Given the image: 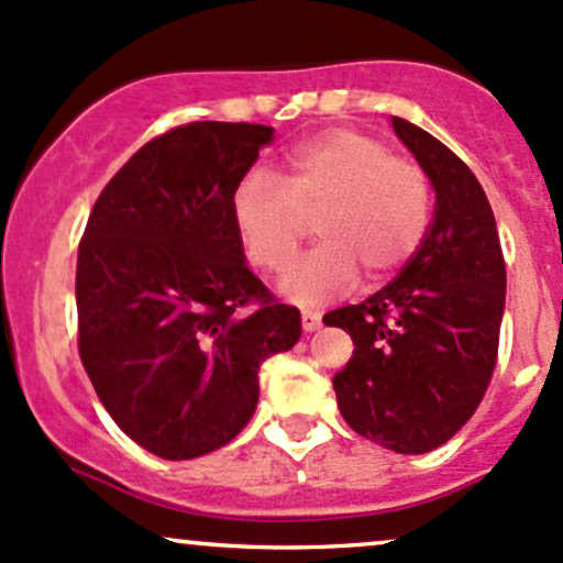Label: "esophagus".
Listing matches in <instances>:
<instances>
[{
    "label": "esophagus",
    "mask_w": 563,
    "mask_h": 563,
    "mask_svg": "<svg viewBox=\"0 0 563 563\" xmlns=\"http://www.w3.org/2000/svg\"><path fill=\"white\" fill-rule=\"evenodd\" d=\"M302 329L305 332H316V329H321V313H318V310H302Z\"/></svg>",
    "instance_id": "34e87169"
}]
</instances>
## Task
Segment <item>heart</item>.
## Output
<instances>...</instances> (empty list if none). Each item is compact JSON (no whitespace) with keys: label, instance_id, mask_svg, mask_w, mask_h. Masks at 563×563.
Wrapping results in <instances>:
<instances>
[{"label":"heart","instance_id":"b5f03b06","mask_svg":"<svg viewBox=\"0 0 563 563\" xmlns=\"http://www.w3.org/2000/svg\"><path fill=\"white\" fill-rule=\"evenodd\" d=\"M236 234L250 264L283 272L316 218L321 245L280 280L302 305L334 297L360 277L389 280L422 247L433 212L430 176L384 141L334 128L294 146L280 176L250 172L231 198Z\"/></svg>","mask_w":563,"mask_h":563}]
</instances>
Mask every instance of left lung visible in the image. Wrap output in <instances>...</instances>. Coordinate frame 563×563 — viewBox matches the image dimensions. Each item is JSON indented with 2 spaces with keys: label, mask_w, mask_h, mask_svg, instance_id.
<instances>
[{
  "label": "left lung",
  "mask_w": 563,
  "mask_h": 563,
  "mask_svg": "<svg viewBox=\"0 0 563 563\" xmlns=\"http://www.w3.org/2000/svg\"><path fill=\"white\" fill-rule=\"evenodd\" d=\"M435 190L422 247L395 280L323 321L354 340L332 378L351 430L400 455L446 444L485 397L498 360L507 266L496 218L471 168L439 139L391 117Z\"/></svg>",
  "instance_id": "obj_1"
}]
</instances>
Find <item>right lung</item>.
Returning <instances> with one entry per match:
<instances>
[{"label": "right lung", "instance_id": "obj_1", "mask_svg": "<svg viewBox=\"0 0 563 563\" xmlns=\"http://www.w3.org/2000/svg\"><path fill=\"white\" fill-rule=\"evenodd\" d=\"M275 130L190 122L141 146L103 187L78 245V354L113 422L166 460L229 444L258 367L302 318L247 269L231 198Z\"/></svg>", "mask_w": 563, "mask_h": 563}]
</instances>
